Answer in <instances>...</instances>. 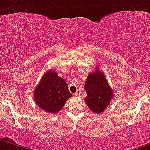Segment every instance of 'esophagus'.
Returning <instances> with one entry per match:
<instances>
[{
	"label": "esophagus",
	"mask_w": 150,
	"mask_h": 150,
	"mask_svg": "<svg viewBox=\"0 0 150 150\" xmlns=\"http://www.w3.org/2000/svg\"><path fill=\"white\" fill-rule=\"evenodd\" d=\"M80 94H81V91L80 90H78V91H77L76 93H75V96H80Z\"/></svg>",
	"instance_id": "1"
}]
</instances>
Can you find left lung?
Segmentation results:
<instances>
[{
  "label": "left lung",
  "mask_w": 150,
  "mask_h": 150,
  "mask_svg": "<svg viewBox=\"0 0 150 150\" xmlns=\"http://www.w3.org/2000/svg\"><path fill=\"white\" fill-rule=\"evenodd\" d=\"M84 88L87 96L84 98L92 111L101 114L110 105L113 92L105 75L99 69L89 74L85 81Z\"/></svg>",
  "instance_id": "left-lung-1"
}]
</instances>
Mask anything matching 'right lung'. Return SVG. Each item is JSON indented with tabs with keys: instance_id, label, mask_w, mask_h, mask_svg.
<instances>
[{
	"instance_id": "1",
	"label": "right lung",
	"mask_w": 150,
	"mask_h": 150,
	"mask_svg": "<svg viewBox=\"0 0 150 150\" xmlns=\"http://www.w3.org/2000/svg\"><path fill=\"white\" fill-rule=\"evenodd\" d=\"M72 96L65 80L52 69L43 75L34 90L36 105L43 110L52 114L58 113Z\"/></svg>"
}]
</instances>
